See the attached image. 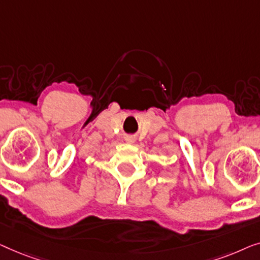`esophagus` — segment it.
Masks as SVG:
<instances>
[{"mask_svg": "<svg viewBox=\"0 0 260 260\" xmlns=\"http://www.w3.org/2000/svg\"><path fill=\"white\" fill-rule=\"evenodd\" d=\"M125 140H126L127 142H134V138H133V137H126Z\"/></svg>", "mask_w": 260, "mask_h": 260, "instance_id": "34e87169", "label": "esophagus"}]
</instances>
